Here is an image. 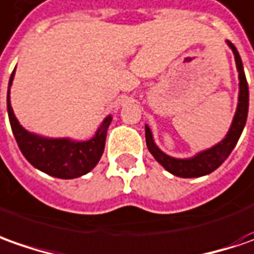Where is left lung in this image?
Wrapping results in <instances>:
<instances>
[{"label":"left lung","mask_w":254,"mask_h":254,"mask_svg":"<svg viewBox=\"0 0 254 254\" xmlns=\"http://www.w3.org/2000/svg\"><path fill=\"white\" fill-rule=\"evenodd\" d=\"M228 45L231 46L232 52L235 55L236 67L239 71V80H241V83H239L241 91H239L238 110L235 114L232 127L222 142H219L216 146L208 149L205 152L198 153L192 159H184V160L183 159H174V157H170L166 153H163L162 150L154 144L152 132H150L149 127H144L146 144H147L149 152L153 154L154 159L160 163L166 170L170 171L171 174H174L177 177H183V179L201 177V176H205V174H209V173L216 170L231 154L233 147L236 146L239 137H241L243 127H245L246 119H248V110H249V87H248L246 75L243 71V64H242V59L239 56L238 49L235 48L233 43H231L229 40H228Z\"/></svg>","instance_id":"left-lung-1"}]
</instances>
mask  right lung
<instances>
[{
	"instance_id": "add662e5",
	"label": "right lung",
	"mask_w": 254,
	"mask_h": 254,
	"mask_svg": "<svg viewBox=\"0 0 254 254\" xmlns=\"http://www.w3.org/2000/svg\"><path fill=\"white\" fill-rule=\"evenodd\" d=\"M13 73L15 70L8 84L6 108L15 140L25 159L38 170L57 179H75L91 171L104 153L107 130L112 118L108 117L104 119L95 136L87 142H73L70 139H46L32 135L19 125L11 108L9 87L12 84Z\"/></svg>"
}]
</instances>
